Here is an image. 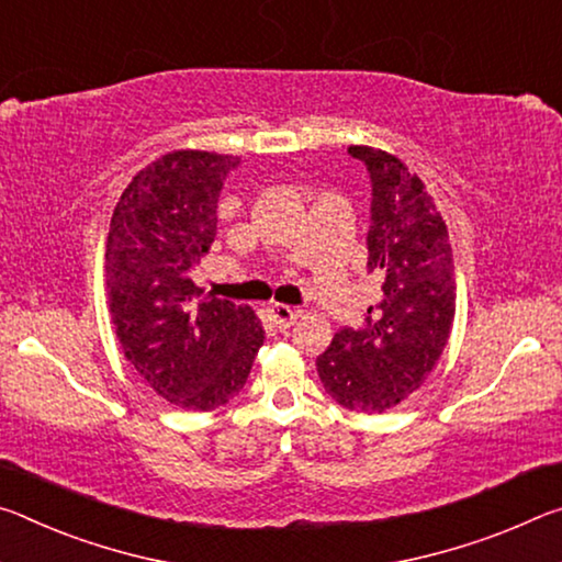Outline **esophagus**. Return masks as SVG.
Returning a JSON list of instances; mask_svg holds the SVG:
<instances>
[{
	"instance_id": "obj_1",
	"label": "esophagus",
	"mask_w": 562,
	"mask_h": 562,
	"mask_svg": "<svg viewBox=\"0 0 562 562\" xmlns=\"http://www.w3.org/2000/svg\"><path fill=\"white\" fill-rule=\"evenodd\" d=\"M301 316L299 308H291V306H283V303H273L271 306V318L273 324L279 328H289L296 324V318Z\"/></svg>"
}]
</instances>
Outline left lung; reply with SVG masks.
Here are the masks:
<instances>
[{
	"label": "left lung",
	"mask_w": 562,
	"mask_h": 562,
	"mask_svg": "<svg viewBox=\"0 0 562 562\" xmlns=\"http://www.w3.org/2000/svg\"><path fill=\"white\" fill-rule=\"evenodd\" d=\"M371 179L368 271L381 301L366 326H344L316 358L326 393L348 411L383 413L408 398L434 371L456 316L448 228L423 181L395 156L348 146Z\"/></svg>",
	"instance_id": "1"
}]
</instances>
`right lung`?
Here are the masks:
<instances>
[{
  "label": "right lung",
  "instance_id": "add662e5",
  "mask_svg": "<svg viewBox=\"0 0 562 562\" xmlns=\"http://www.w3.org/2000/svg\"><path fill=\"white\" fill-rule=\"evenodd\" d=\"M241 159L173 151L124 189L106 236V293L134 371L173 406L211 411L244 389L263 346L248 306L201 296L194 266L216 238L224 181Z\"/></svg>",
  "mask_w": 562,
  "mask_h": 562
}]
</instances>
